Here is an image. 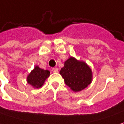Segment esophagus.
I'll return each mask as SVG.
<instances>
[{"label":"esophagus","mask_w":124,"mask_h":124,"mask_svg":"<svg viewBox=\"0 0 124 124\" xmlns=\"http://www.w3.org/2000/svg\"><path fill=\"white\" fill-rule=\"evenodd\" d=\"M58 71V68H53L52 69V72L53 73H57Z\"/></svg>","instance_id":"obj_1"}]
</instances>
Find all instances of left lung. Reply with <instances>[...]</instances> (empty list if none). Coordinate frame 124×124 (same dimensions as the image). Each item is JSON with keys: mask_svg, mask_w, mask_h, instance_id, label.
<instances>
[{"mask_svg": "<svg viewBox=\"0 0 124 124\" xmlns=\"http://www.w3.org/2000/svg\"><path fill=\"white\" fill-rule=\"evenodd\" d=\"M66 85L73 92H80L88 86L92 81V69L84 61L70 57L60 70Z\"/></svg>", "mask_w": 124, "mask_h": 124, "instance_id": "1", "label": "left lung"}]
</instances>
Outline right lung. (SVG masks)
Segmentation results:
<instances>
[{
	"label": "right lung",
	"instance_id": "1",
	"mask_svg": "<svg viewBox=\"0 0 124 124\" xmlns=\"http://www.w3.org/2000/svg\"><path fill=\"white\" fill-rule=\"evenodd\" d=\"M50 75L47 70L41 69L39 66H35L34 69L27 76V83L34 88H41L45 80Z\"/></svg>",
	"mask_w": 124,
	"mask_h": 124
}]
</instances>
